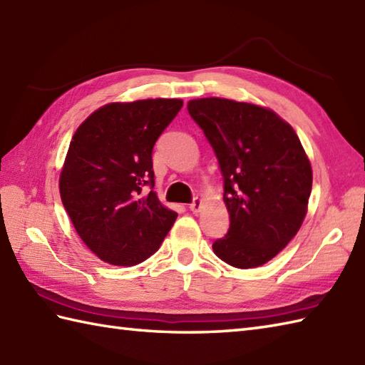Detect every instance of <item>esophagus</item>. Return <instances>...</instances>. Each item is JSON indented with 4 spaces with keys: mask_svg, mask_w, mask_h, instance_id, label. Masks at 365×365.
<instances>
[{
    "mask_svg": "<svg viewBox=\"0 0 365 365\" xmlns=\"http://www.w3.org/2000/svg\"><path fill=\"white\" fill-rule=\"evenodd\" d=\"M200 205H202V200H200L199 197H195V199H192V202L190 204V210L192 213H197L200 210Z\"/></svg>",
    "mask_w": 365,
    "mask_h": 365,
    "instance_id": "obj_1",
    "label": "esophagus"
}]
</instances>
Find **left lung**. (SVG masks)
I'll list each match as a JSON object with an SVG mask.
<instances>
[{"instance_id": "left-lung-1", "label": "left lung", "mask_w": 365, "mask_h": 365, "mask_svg": "<svg viewBox=\"0 0 365 365\" xmlns=\"http://www.w3.org/2000/svg\"><path fill=\"white\" fill-rule=\"evenodd\" d=\"M188 113L224 180L230 226L213 251L235 268L260 267L290 243L307 212L312 168L299 138L274 111L252 103L197 98Z\"/></svg>"}]
</instances>
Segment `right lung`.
Masks as SVG:
<instances>
[{
    "instance_id": "add662e5",
    "label": "right lung",
    "mask_w": 365,
    "mask_h": 365,
    "mask_svg": "<svg viewBox=\"0 0 365 365\" xmlns=\"http://www.w3.org/2000/svg\"><path fill=\"white\" fill-rule=\"evenodd\" d=\"M182 106L178 98L110 103L75 131L59 178L61 199L84 245L103 262L138 265L173 227L177 213L152 191V152Z\"/></svg>"
}]
</instances>
